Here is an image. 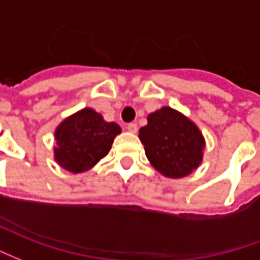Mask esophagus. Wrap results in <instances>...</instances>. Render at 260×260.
<instances>
[{
	"label": "esophagus",
	"instance_id": "1",
	"mask_svg": "<svg viewBox=\"0 0 260 260\" xmlns=\"http://www.w3.org/2000/svg\"><path fill=\"white\" fill-rule=\"evenodd\" d=\"M126 128H127L130 133H137V124H136V123H128L127 126H126Z\"/></svg>",
	"mask_w": 260,
	"mask_h": 260
}]
</instances>
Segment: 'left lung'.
Listing matches in <instances>:
<instances>
[{"instance_id": "8db88e82", "label": "left lung", "mask_w": 260, "mask_h": 260, "mask_svg": "<svg viewBox=\"0 0 260 260\" xmlns=\"http://www.w3.org/2000/svg\"><path fill=\"white\" fill-rule=\"evenodd\" d=\"M138 137L155 169L170 179L194 172L202 162L205 140L200 128L176 109L164 107L148 115Z\"/></svg>"}]
</instances>
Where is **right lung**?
Masks as SVG:
<instances>
[{
	"label": "right lung",
	"instance_id": "add662e5",
	"mask_svg": "<svg viewBox=\"0 0 260 260\" xmlns=\"http://www.w3.org/2000/svg\"><path fill=\"white\" fill-rule=\"evenodd\" d=\"M122 128L105 122L101 113L84 108L66 117L55 130V160L72 173H81L107 156Z\"/></svg>",
	"mask_w": 260,
	"mask_h": 260
}]
</instances>
